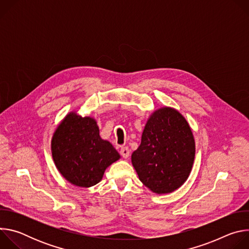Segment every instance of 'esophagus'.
I'll use <instances>...</instances> for the list:
<instances>
[{
  "label": "esophagus",
  "mask_w": 249,
  "mask_h": 249,
  "mask_svg": "<svg viewBox=\"0 0 249 249\" xmlns=\"http://www.w3.org/2000/svg\"><path fill=\"white\" fill-rule=\"evenodd\" d=\"M120 155H121L124 159H127V158H129V156H130V150H129L127 147H123V148H121V150H120Z\"/></svg>",
  "instance_id": "obj_1"
}]
</instances>
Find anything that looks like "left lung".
<instances>
[{"label": "left lung", "mask_w": 249, "mask_h": 249, "mask_svg": "<svg viewBox=\"0 0 249 249\" xmlns=\"http://www.w3.org/2000/svg\"><path fill=\"white\" fill-rule=\"evenodd\" d=\"M194 158L195 141L186 119L174 108L162 107L150 116L131 160L144 185L166 194L187 180Z\"/></svg>", "instance_id": "obj_1"}]
</instances>
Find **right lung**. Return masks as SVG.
<instances>
[{"label": "right lung", "mask_w": 249, "mask_h": 249, "mask_svg": "<svg viewBox=\"0 0 249 249\" xmlns=\"http://www.w3.org/2000/svg\"><path fill=\"white\" fill-rule=\"evenodd\" d=\"M52 158L64 178L79 187L97 184L105 169L120 159L108 141L102 140L96 121L69 113L55 130Z\"/></svg>", "instance_id": "add662e5"}]
</instances>
